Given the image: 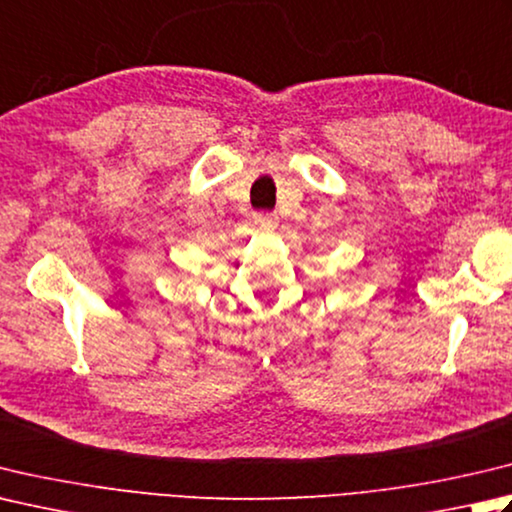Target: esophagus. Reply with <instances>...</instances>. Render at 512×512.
Segmentation results:
<instances>
[{
  "label": "esophagus",
  "mask_w": 512,
  "mask_h": 512,
  "mask_svg": "<svg viewBox=\"0 0 512 512\" xmlns=\"http://www.w3.org/2000/svg\"><path fill=\"white\" fill-rule=\"evenodd\" d=\"M277 224H279V219L273 213H257L255 215V226L259 230H264V233H273V230L277 228Z\"/></svg>",
  "instance_id": "obj_1"
}]
</instances>
